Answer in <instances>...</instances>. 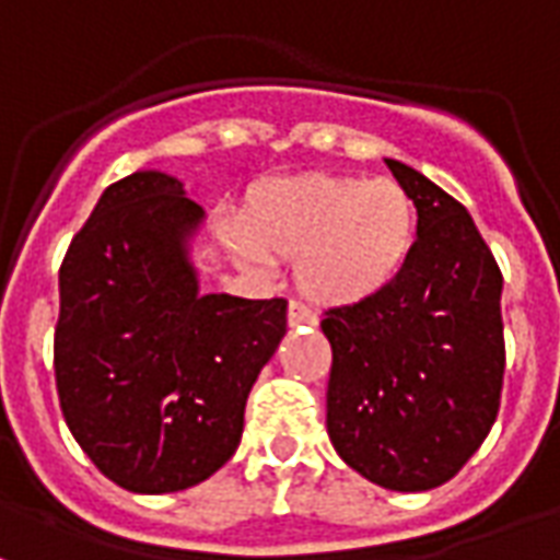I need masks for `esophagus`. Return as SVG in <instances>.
<instances>
[{
	"label": "esophagus",
	"mask_w": 560,
	"mask_h": 560,
	"mask_svg": "<svg viewBox=\"0 0 560 560\" xmlns=\"http://www.w3.org/2000/svg\"><path fill=\"white\" fill-rule=\"evenodd\" d=\"M288 324H291V327H300V324H305V327H315L317 315L312 312V308H305L303 303L291 300V305H288Z\"/></svg>",
	"instance_id": "34e87169"
}]
</instances>
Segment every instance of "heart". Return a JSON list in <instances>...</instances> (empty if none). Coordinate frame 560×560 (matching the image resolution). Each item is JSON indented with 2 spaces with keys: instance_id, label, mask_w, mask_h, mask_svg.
<instances>
[{
  "instance_id": "b5f03b06",
  "label": "heart",
  "mask_w": 560,
  "mask_h": 560,
  "mask_svg": "<svg viewBox=\"0 0 560 560\" xmlns=\"http://www.w3.org/2000/svg\"><path fill=\"white\" fill-rule=\"evenodd\" d=\"M417 207L393 179L308 173L257 188L233 248L245 260H288L320 305H357L387 291L411 257Z\"/></svg>"
}]
</instances>
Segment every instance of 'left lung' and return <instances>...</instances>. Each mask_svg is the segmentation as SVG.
Instances as JSON below:
<instances>
[{"label": "left lung", "instance_id": "left-lung-1", "mask_svg": "<svg viewBox=\"0 0 560 560\" xmlns=\"http://www.w3.org/2000/svg\"><path fill=\"white\" fill-rule=\"evenodd\" d=\"M387 167L417 207V240L387 291L324 312L327 432L365 480L425 492L456 477L501 408L504 279L456 197L401 161Z\"/></svg>", "mask_w": 560, "mask_h": 560}]
</instances>
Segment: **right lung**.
<instances>
[{"mask_svg": "<svg viewBox=\"0 0 560 560\" xmlns=\"http://www.w3.org/2000/svg\"><path fill=\"white\" fill-rule=\"evenodd\" d=\"M200 219L179 179L131 173L104 191L59 267V408L128 492H179L236 453L245 399L288 329L281 296L197 293L185 240Z\"/></svg>", "mask_w": 560, "mask_h": 560, "instance_id": "1", "label": "right lung"}]
</instances>
